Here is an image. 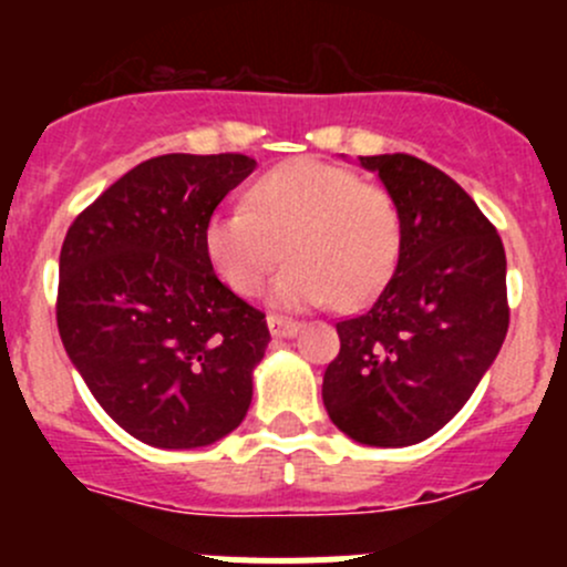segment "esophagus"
<instances>
[{"instance_id":"esophagus-1","label":"esophagus","mask_w":567,"mask_h":567,"mask_svg":"<svg viewBox=\"0 0 567 567\" xmlns=\"http://www.w3.org/2000/svg\"><path fill=\"white\" fill-rule=\"evenodd\" d=\"M266 323H268V331H271L274 337H293V334H299V329H301L299 320H290L282 316H268Z\"/></svg>"}]
</instances>
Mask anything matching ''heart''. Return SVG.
<instances>
[{
  "instance_id": "obj_1",
  "label": "heart",
  "mask_w": 567,
  "mask_h": 567,
  "mask_svg": "<svg viewBox=\"0 0 567 567\" xmlns=\"http://www.w3.org/2000/svg\"><path fill=\"white\" fill-rule=\"evenodd\" d=\"M247 209L216 210L203 233L216 277L238 296H255L282 260L274 305L305 310L337 299L368 301L392 277L403 241L398 199L384 186L337 164L296 158L257 177Z\"/></svg>"
}]
</instances>
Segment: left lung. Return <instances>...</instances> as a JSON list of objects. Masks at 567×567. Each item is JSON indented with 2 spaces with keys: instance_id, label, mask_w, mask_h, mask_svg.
I'll return each mask as SVG.
<instances>
[{
  "instance_id": "obj_1",
  "label": "left lung",
  "mask_w": 567,
  "mask_h": 567,
  "mask_svg": "<svg viewBox=\"0 0 567 567\" xmlns=\"http://www.w3.org/2000/svg\"><path fill=\"white\" fill-rule=\"evenodd\" d=\"M359 162L398 199L403 241L370 310L337 323L323 405L353 442L409 447L458 414L505 342V247L442 169L409 153Z\"/></svg>"
}]
</instances>
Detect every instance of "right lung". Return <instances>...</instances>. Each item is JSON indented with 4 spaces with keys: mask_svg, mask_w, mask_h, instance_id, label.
Segmentation results:
<instances>
[{
    "mask_svg": "<svg viewBox=\"0 0 567 567\" xmlns=\"http://www.w3.org/2000/svg\"><path fill=\"white\" fill-rule=\"evenodd\" d=\"M251 169L241 153L147 158L62 241V346L101 409L151 447H205L249 411L251 370L271 334L266 316L219 282L203 233Z\"/></svg>",
    "mask_w": 567,
    "mask_h": 567,
    "instance_id": "obj_1",
    "label": "right lung"
}]
</instances>
